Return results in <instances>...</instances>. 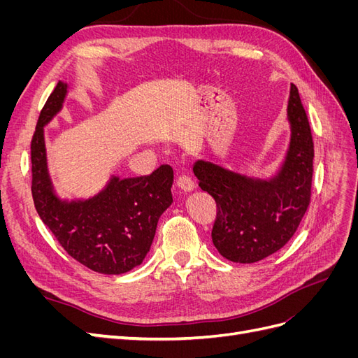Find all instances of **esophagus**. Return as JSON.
<instances>
[{"label":"esophagus","instance_id":"obj_1","mask_svg":"<svg viewBox=\"0 0 358 358\" xmlns=\"http://www.w3.org/2000/svg\"><path fill=\"white\" fill-rule=\"evenodd\" d=\"M176 183H178V187H179L183 192H191L194 188H196V183H194V180H192L189 176H187V175H180V176L178 178Z\"/></svg>","mask_w":358,"mask_h":358}]
</instances>
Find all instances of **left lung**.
Here are the masks:
<instances>
[{
	"label": "left lung",
	"mask_w": 358,
	"mask_h": 358,
	"mask_svg": "<svg viewBox=\"0 0 358 358\" xmlns=\"http://www.w3.org/2000/svg\"><path fill=\"white\" fill-rule=\"evenodd\" d=\"M291 142L282 169L270 180L252 179L208 161L194 164L199 187L215 199L212 242L233 263H257L296 233L312 196L313 140L299 91L288 100Z\"/></svg>",
	"instance_id": "8db88e82"
}]
</instances>
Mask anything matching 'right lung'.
<instances>
[{
	"mask_svg": "<svg viewBox=\"0 0 358 358\" xmlns=\"http://www.w3.org/2000/svg\"><path fill=\"white\" fill-rule=\"evenodd\" d=\"M67 85L58 82L43 106L31 140V192L37 213L76 262L94 272L121 275L142 264L159 216L171 204L173 170L159 166L148 176L112 178L85 201H62L53 192L43 127L62 107Z\"/></svg>",
	"mask_w": 358,
	"mask_h": 358,
	"instance_id": "1",
	"label": "right lung"
}]
</instances>
